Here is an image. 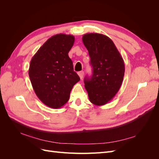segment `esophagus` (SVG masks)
I'll use <instances>...</instances> for the list:
<instances>
[{"mask_svg": "<svg viewBox=\"0 0 159 159\" xmlns=\"http://www.w3.org/2000/svg\"><path fill=\"white\" fill-rule=\"evenodd\" d=\"M78 74V75L80 76V79H82L83 77H84V72L83 71H79Z\"/></svg>", "mask_w": 159, "mask_h": 159, "instance_id": "obj_1", "label": "esophagus"}]
</instances>
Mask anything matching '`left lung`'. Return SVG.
I'll return each mask as SVG.
<instances>
[{"label": "left lung", "mask_w": 159, "mask_h": 159, "mask_svg": "<svg viewBox=\"0 0 159 159\" xmlns=\"http://www.w3.org/2000/svg\"><path fill=\"white\" fill-rule=\"evenodd\" d=\"M88 50L93 68L91 78L84 79L85 89L91 103L103 105L111 100L121 88L125 64L113 42L102 34L88 33L82 37Z\"/></svg>", "instance_id": "8db88e82"}]
</instances>
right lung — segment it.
<instances>
[{"instance_id":"1","label":"right lung","mask_w":159,"mask_h":159,"mask_svg":"<svg viewBox=\"0 0 159 159\" xmlns=\"http://www.w3.org/2000/svg\"><path fill=\"white\" fill-rule=\"evenodd\" d=\"M75 38L58 34L52 36L32 57L28 74L34 91L51 108H60L70 99L74 85L80 80L74 71L68 53Z\"/></svg>"}]
</instances>
